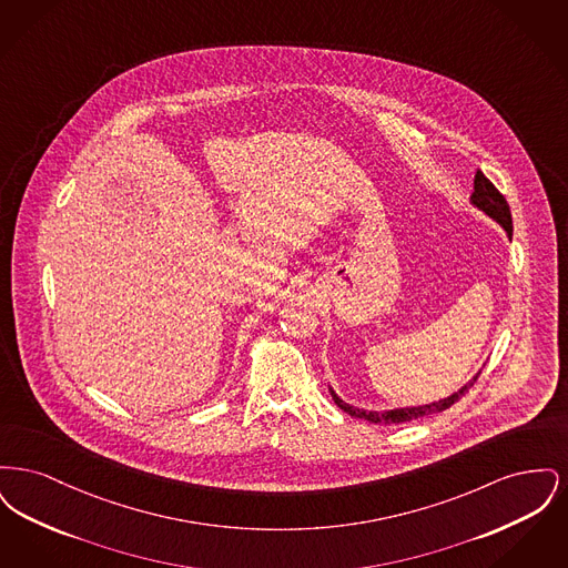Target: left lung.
<instances>
[{
  "label": "left lung",
  "instance_id": "obj_1",
  "mask_svg": "<svg viewBox=\"0 0 568 568\" xmlns=\"http://www.w3.org/2000/svg\"><path fill=\"white\" fill-rule=\"evenodd\" d=\"M470 200H473V204L479 206L484 213H487L491 219H496V221L507 230L509 239L514 236L511 209H509L505 195L494 187V183L487 179L481 170H477V174H475V191H473V197H470ZM477 378H479V375L473 378L468 385H464L458 394H454V396H449V398H445V400H440V403H433V405L396 408V410H385V413H377V410H371V413H368V410H362V408H353V406L345 405V403H343L341 398H336V396H334V403L341 406L343 410H347L353 417H362V419H368V422H373V424H405V422H410V419L426 417V415H433V413H440V410L456 405L459 398L475 385Z\"/></svg>",
  "mask_w": 568,
  "mask_h": 568
}]
</instances>
